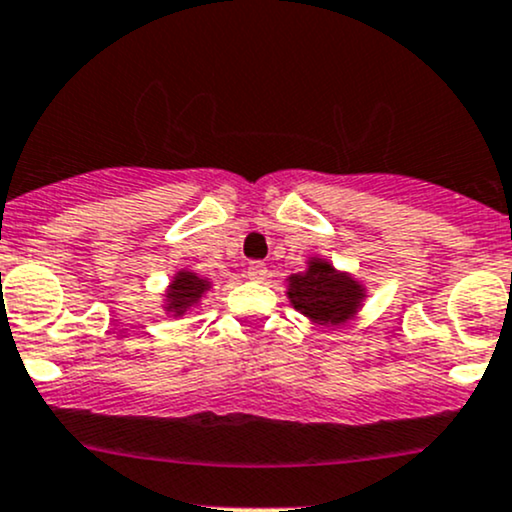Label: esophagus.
Here are the masks:
<instances>
[{
	"label": "esophagus",
	"instance_id": "obj_1",
	"mask_svg": "<svg viewBox=\"0 0 512 512\" xmlns=\"http://www.w3.org/2000/svg\"><path fill=\"white\" fill-rule=\"evenodd\" d=\"M246 278H249V280H256V283H263V280L268 278V268H266V263H258V261L249 263V268H246Z\"/></svg>",
	"mask_w": 512,
	"mask_h": 512
}]
</instances>
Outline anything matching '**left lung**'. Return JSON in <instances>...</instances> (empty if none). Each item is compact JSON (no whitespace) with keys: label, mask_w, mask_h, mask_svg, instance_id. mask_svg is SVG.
<instances>
[{"label":"left lung","mask_w":512,"mask_h":512,"mask_svg":"<svg viewBox=\"0 0 512 512\" xmlns=\"http://www.w3.org/2000/svg\"><path fill=\"white\" fill-rule=\"evenodd\" d=\"M304 263V271L285 278L287 302L321 329H341L358 317L370 297L365 280L319 254L307 256Z\"/></svg>","instance_id":"left-lung-1"}]
</instances>
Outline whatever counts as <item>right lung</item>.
Listing matches in <instances>:
<instances>
[{"label": "right lung", "instance_id": "add662e5", "mask_svg": "<svg viewBox=\"0 0 512 512\" xmlns=\"http://www.w3.org/2000/svg\"><path fill=\"white\" fill-rule=\"evenodd\" d=\"M212 280L200 275L193 268H179L171 275L169 285L162 292V309L169 317L181 319L183 314L198 312L200 304H203L205 295L210 292Z\"/></svg>", "mask_w": 512, "mask_h": 512}]
</instances>
